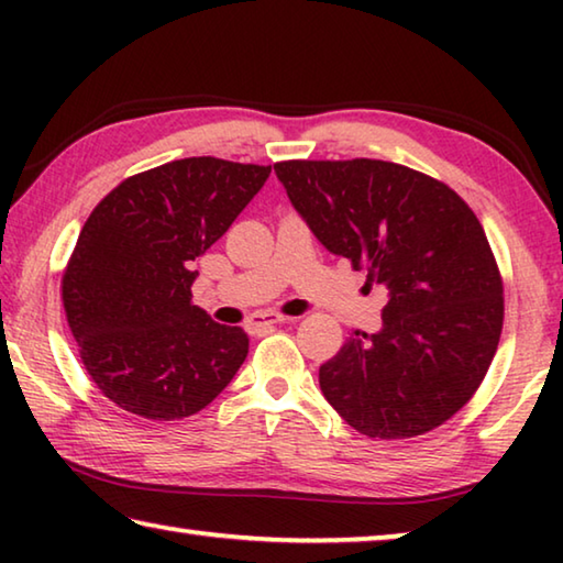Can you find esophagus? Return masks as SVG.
Returning <instances> with one entry per match:
<instances>
[{
    "label": "esophagus",
    "instance_id": "obj_1",
    "mask_svg": "<svg viewBox=\"0 0 563 563\" xmlns=\"http://www.w3.org/2000/svg\"><path fill=\"white\" fill-rule=\"evenodd\" d=\"M251 318H255V320H278L280 318V310L278 308L258 310V312H251Z\"/></svg>",
    "mask_w": 563,
    "mask_h": 563
}]
</instances>
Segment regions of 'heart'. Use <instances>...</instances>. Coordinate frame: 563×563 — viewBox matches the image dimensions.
<instances>
[{
	"mask_svg": "<svg viewBox=\"0 0 563 563\" xmlns=\"http://www.w3.org/2000/svg\"><path fill=\"white\" fill-rule=\"evenodd\" d=\"M280 243L292 247V251H302L305 243H308V231H305L298 218H285L280 225Z\"/></svg>",
	"mask_w": 563,
	"mask_h": 563,
	"instance_id": "heart-1",
	"label": "heart"
}]
</instances>
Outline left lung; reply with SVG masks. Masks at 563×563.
Masks as SVG:
<instances>
[{"instance_id":"obj_1","label":"left lung","mask_w":563,"mask_h":563,"mask_svg":"<svg viewBox=\"0 0 563 563\" xmlns=\"http://www.w3.org/2000/svg\"><path fill=\"white\" fill-rule=\"evenodd\" d=\"M271 168L201 156L119 184L93 208L62 278L71 335L111 402L146 419L201 412L247 355L243 328L194 305L190 261L221 238ZM218 317V312H216Z\"/></svg>"}]
</instances>
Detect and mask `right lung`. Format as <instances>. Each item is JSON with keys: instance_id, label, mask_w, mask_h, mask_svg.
<instances>
[{"instance_id": "right-lung-1", "label": "right lung", "mask_w": 563, "mask_h": 563, "mask_svg": "<svg viewBox=\"0 0 563 563\" xmlns=\"http://www.w3.org/2000/svg\"><path fill=\"white\" fill-rule=\"evenodd\" d=\"M278 178L383 308L320 367L322 395L379 440L446 422L479 389L504 322L501 275L472 208L442 180L375 158L288 161Z\"/></svg>"}]
</instances>
